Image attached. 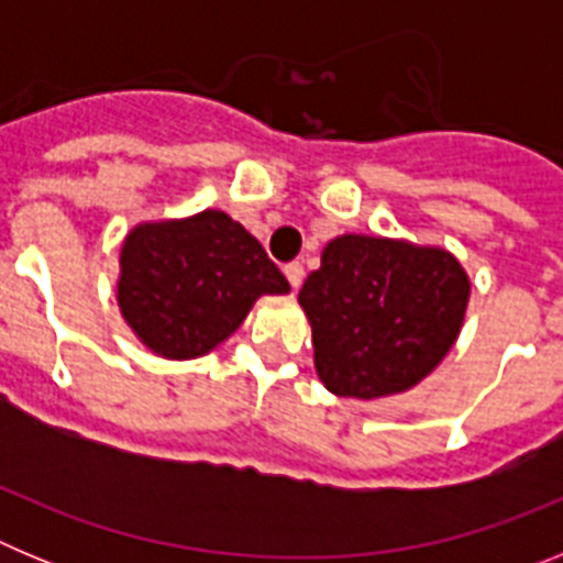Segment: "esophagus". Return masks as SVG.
Segmentation results:
<instances>
[{
	"instance_id": "34e87169",
	"label": "esophagus",
	"mask_w": 563,
	"mask_h": 563,
	"mask_svg": "<svg viewBox=\"0 0 563 563\" xmlns=\"http://www.w3.org/2000/svg\"><path fill=\"white\" fill-rule=\"evenodd\" d=\"M285 276L287 282H290L292 290H298L301 282H305V265H301V262H290V265H285Z\"/></svg>"
}]
</instances>
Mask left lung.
<instances>
[{
	"label": "left lung",
	"mask_w": 563,
	"mask_h": 563,
	"mask_svg": "<svg viewBox=\"0 0 563 563\" xmlns=\"http://www.w3.org/2000/svg\"><path fill=\"white\" fill-rule=\"evenodd\" d=\"M471 278L440 245L341 233L298 292L316 372L338 397L377 400L415 389L465 321Z\"/></svg>",
	"instance_id": "obj_1"
}]
</instances>
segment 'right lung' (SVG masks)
I'll use <instances>...</instances> for the list:
<instances>
[{
	"instance_id": "obj_1",
	"label": "right lung",
	"mask_w": 563,
	"mask_h": 563,
	"mask_svg": "<svg viewBox=\"0 0 563 563\" xmlns=\"http://www.w3.org/2000/svg\"><path fill=\"white\" fill-rule=\"evenodd\" d=\"M118 265L123 321L166 361L208 355L242 327L258 298L290 292L258 239L217 208L137 222Z\"/></svg>"
}]
</instances>
